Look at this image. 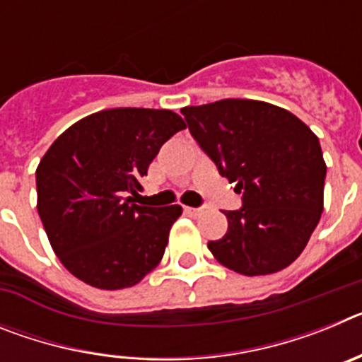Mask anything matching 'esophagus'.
I'll use <instances>...</instances> for the list:
<instances>
[{
    "label": "esophagus",
    "instance_id": "34e87169",
    "mask_svg": "<svg viewBox=\"0 0 362 362\" xmlns=\"http://www.w3.org/2000/svg\"><path fill=\"white\" fill-rule=\"evenodd\" d=\"M185 212H187L188 216L197 217V216H201V214H203V209H192V206H185Z\"/></svg>",
    "mask_w": 362,
    "mask_h": 362
}]
</instances>
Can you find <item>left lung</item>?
<instances>
[{"mask_svg":"<svg viewBox=\"0 0 362 362\" xmlns=\"http://www.w3.org/2000/svg\"><path fill=\"white\" fill-rule=\"evenodd\" d=\"M181 114L217 170L243 194L228 230L209 243L221 264L267 276L305 250L322 214L326 165L317 136L292 112L254 99H221Z\"/></svg>","mask_w":362,"mask_h":362,"instance_id":"1","label":"left lung"}]
</instances>
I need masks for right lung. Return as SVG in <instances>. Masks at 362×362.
Segmentation results:
<instances>
[{
  "instance_id": "add662e5",
  "label": "right lung",
  "mask_w": 362,
  "mask_h": 362,
  "mask_svg": "<svg viewBox=\"0 0 362 362\" xmlns=\"http://www.w3.org/2000/svg\"><path fill=\"white\" fill-rule=\"evenodd\" d=\"M172 110L110 108L74 123L37 165V212L63 267L103 290L134 286L165 254L181 206L134 199L148 165L175 132Z\"/></svg>"
}]
</instances>
